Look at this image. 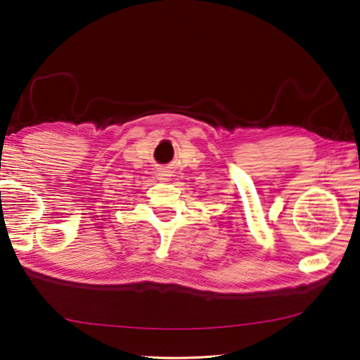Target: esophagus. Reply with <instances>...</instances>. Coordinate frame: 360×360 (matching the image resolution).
Segmentation results:
<instances>
[{"label": "esophagus", "instance_id": "esophagus-1", "mask_svg": "<svg viewBox=\"0 0 360 360\" xmlns=\"http://www.w3.org/2000/svg\"><path fill=\"white\" fill-rule=\"evenodd\" d=\"M169 176H172V174H169V172L165 168H160V169H158V173H157V178L160 181H168Z\"/></svg>", "mask_w": 360, "mask_h": 360}]
</instances>
